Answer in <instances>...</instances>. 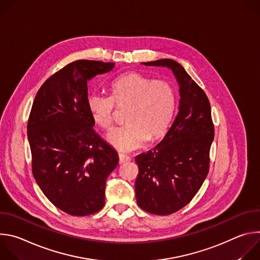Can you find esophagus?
Segmentation results:
<instances>
[{"instance_id": "1", "label": "esophagus", "mask_w": 260, "mask_h": 260, "mask_svg": "<svg viewBox=\"0 0 260 260\" xmlns=\"http://www.w3.org/2000/svg\"><path fill=\"white\" fill-rule=\"evenodd\" d=\"M131 160V157L129 156H126L124 154H119V164L122 165V164H125L127 161Z\"/></svg>"}]
</instances>
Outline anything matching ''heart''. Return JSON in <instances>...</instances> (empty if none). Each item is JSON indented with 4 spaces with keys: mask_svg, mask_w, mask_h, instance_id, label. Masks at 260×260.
<instances>
[{
    "mask_svg": "<svg viewBox=\"0 0 260 260\" xmlns=\"http://www.w3.org/2000/svg\"><path fill=\"white\" fill-rule=\"evenodd\" d=\"M111 96L90 93L87 98L89 112L100 126L111 128L114 109L129 105L125 121L127 124L111 131L109 143L122 152L134 151L148 140L165 135L173 118L176 96L172 85L161 79L153 80L139 73H127L111 83Z\"/></svg>",
    "mask_w": 260,
    "mask_h": 260,
    "instance_id": "1",
    "label": "heart"
}]
</instances>
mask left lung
Instances as JSON below:
<instances>
[{"mask_svg":"<svg viewBox=\"0 0 260 260\" xmlns=\"http://www.w3.org/2000/svg\"><path fill=\"white\" fill-rule=\"evenodd\" d=\"M142 63L168 68L179 86V111L170 129L152 150L135 158L138 205L152 214L169 215L193 199L208 175L214 140L211 106L204 90L177 61L164 58Z\"/></svg>","mask_w":260,"mask_h":260,"instance_id":"left-lung-1","label":"left lung"}]
</instances>
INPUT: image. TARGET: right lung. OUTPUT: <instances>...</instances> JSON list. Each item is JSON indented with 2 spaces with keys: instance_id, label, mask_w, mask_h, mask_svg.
<instances>
[{
  "instance_id": "1",
  "label": "right lung",
  "mask_w": 260,
  "mask_h": 260,
  "mask_svg": "<svg viewBox=\"0 0 260 260\" xmlns=\"http://www.w3.org/2000/svg\"><path fill=\"white\" fill-rule=\"evenodd\" d=\"M114 62L80 59L47 79L37 92L27 122L32 175L61 211L86 216L105 205L106 180L118 153L93 129L87 83Z\"/></svg>"
}]
</instances>
